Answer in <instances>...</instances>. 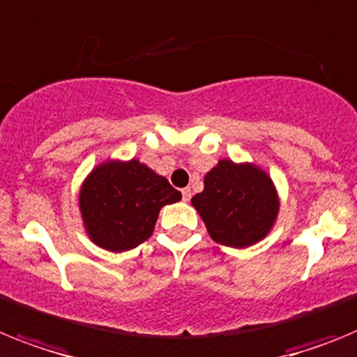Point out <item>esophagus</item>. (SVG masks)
<instances>
[{"mask_svg":"<svg viewBox=\"0 0 357 357\" xmlns=\"http://www.w3.org/2000/svg\"><path fill=\"white\" fill-rule=\"evenodd\" d=\"M181 196H183V201H190V197H192V190H190V188H183Z\"/></svg>","mask_w":357,"mask_h":357,"instance_id":"obj_1","label":"esophagus"}]
</instances>
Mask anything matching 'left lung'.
Returning a JSON list of instances; mask_svg holds the SVG:
<instances>
[{"instance_id": "8db88e82", "label": "left lung", "mask_w": 357, "mask_h": 357, "mask_svg": "<svg viewBox=\"0 0 357 357\" xmlns=\"http://www.w3.org/2000/svg\"><path fill=\"white\" fill-rule=\"evenodd\" d=\"M192 206L215 243L248 248L271 231L280 201L264 170L221 160L204 176V190L192 197Z\"/></svg>"}]
</instances>
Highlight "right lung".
I'll use <instances>...</instances> for the list:
<instances>
[{
	"mask_svg": "<svg viewBox=\"0 0 357 357\" xmlns=\"http://www.w3.org/2000/svg\"><path fill=\"white\" fill-rule=\"evenodd\" d=\"M181 192L138 160L104 161L79 192L86 234L107 252H127L153 235L158 213Z\"/></svg>",
	"mask_w": 357,
	"mask_h": 357,
	"instance_id": "1",
	"label": "right lung"
}]
</instances>
